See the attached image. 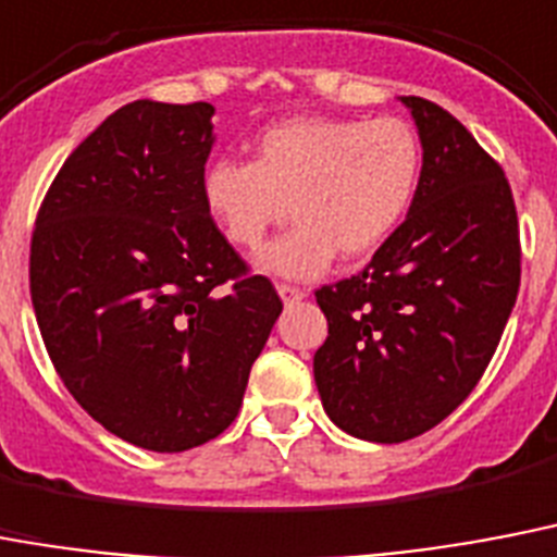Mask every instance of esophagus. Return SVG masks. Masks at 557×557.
<instances>
[{"instance_id": "esophagus-1", "label": "esophagus", "mask_w": 557, "mask_h": 557, "mask_svg": "<svg viewBox=\"0 0 557 557\" xmlns=\"http://www.w3.org/2000/svg\"><path fill=\"white\" fill-rule=\"evenodd\" d=\"M275 290H278V296H282L284 305H296V301H301L307 296L305 290H299V287H290V284H278Z\"/></svg>"}]
</instances>
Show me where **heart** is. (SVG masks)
<instances>
[{
    "instance_id": "1",
    "label": "heart",
    "mask_w": 557,
    "mask_h": 557,
    "mask_svg": "<svg viewBox=\"0 0 557 557\" xmlns=\"http://www.w3.org/2000/svg\"><path fill=\"white\" fill-rule=\"evenodd\" d=\"M420 169V137L399 117H290L258 135L256 160H212L201 198L244 252L261 250L290 201L296 226L256 258V270L310 282L339 252L368 256L403 224Z\"/></svg>"
}]
</instances>
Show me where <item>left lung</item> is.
Returning <instances> with one entry per match:
<instances>
[{
    "instance_id": "obj_1",
    "label": "left lung",
    "mask_w": 557,
    "mask_h": 557,
    "mask_svg": "<svg viewBox=\"0 0 557 557\" xmlns=\"http://www.w3.org/2000/svg\"><path fill=\"white\" fill-rule=\"evenodd\" d=\"M399 102L422 146L411 209L364 273L315 293L327 319L313 356L324 413L371 443L420 437L469 397L520 287L504 169L437 102Z\"/></svg>"
}]
</instances>
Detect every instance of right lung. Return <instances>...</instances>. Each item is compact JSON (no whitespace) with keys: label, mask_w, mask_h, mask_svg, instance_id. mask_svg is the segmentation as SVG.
I'll list each match as a JSON object with an SVG mask.
<instances>
[{"label":"right lung","mask_w":557,"mask_h":557,"mask_svg":"<svg viewBox=\"0 0 557 557\" xmlns=\"http://www.w3.org/2000/svg\"><path fill=\"white\" fill-rule=\"evenodd\" d=\"M212 114L158 100L114 111L62 163L30 242L34 313L71 397L166 455L238 417L282 313L203 207Z\"/></svg>","instance_id":"add662e5"}]
</instances>
